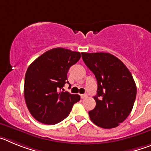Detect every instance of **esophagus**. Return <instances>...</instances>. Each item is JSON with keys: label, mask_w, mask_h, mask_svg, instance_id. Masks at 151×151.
Wrapping results in <instances>:
<instances>
[{"label": "esophagus", "mask_w": 151, "mask_h": 151, "mask_svg": "<svg viewBox=\"0 0 151 151\" xmlns=\"http://www.w3.org/2000/svg\"><path fill=\"white\" fill-rule=\"evenodd\" d=\"M81 97H82V99H85V98H87V97H88V94H82V95H81Z\"/></svg>", "instance_id": "esophagus-1"}]
</instances>
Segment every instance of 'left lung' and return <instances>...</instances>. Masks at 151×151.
Returning <instances> with one entry per match:
<instances>
[{
	"instance_id": "1",
	"label": "left lung",
	"mask_w": 151,
	"mask_h": 151,
	"mask_svg": "<svg viewBox=\"0 0 151 151\" xmlns=\"http://www.w3.org/2000/svg\"><path fill=\"white\" fill-rule=\"evenodd\" d=\"M82 57L97 82L91 120L104 129L116 127L132 110L137 93L134 78L125 64L109 53H82Z\"/></svg>"
}]
</instances>
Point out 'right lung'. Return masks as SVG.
<instances>
[{"instance_id": "right-lung-1", "label": "right lung", "mask_w": 151, "mask_h": 151, "mask_svg": "<svg viewBox=\"0 0 151 151\" xmlns=\"http://www.w3.org/2000/svg\"><path fill=\"white\" fill-rule=\"evenodd\" d=\"M79 52L63 47L47 50L28 68L25 76L24 96L29 112L36 120L54 125L69 116L78 94L59 91L69 83V68L79 60Z\"/></svg>"}]
</instances>
